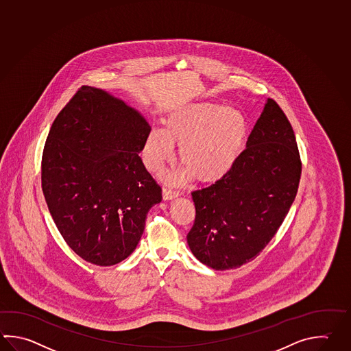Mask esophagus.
I'll return each instance as SVG.
<instances>
[{
    "label": "esophagus",
    "instance_id": "34e87169",
    "mask_svg": "<svg viewBox=\"0 0 351 351\" xmlns=\"http://www.w3.org/2000/svg\"><path fill=\"white\" fill-rule=\"evenodd\" d=\"M178 196H179L178 191H175V190H172V189H167V187L162 189V199H164V200H173V199H176Z\"/></svg>",
    "mask_w": 351,
    "mask_h": 351
}]
</instances>
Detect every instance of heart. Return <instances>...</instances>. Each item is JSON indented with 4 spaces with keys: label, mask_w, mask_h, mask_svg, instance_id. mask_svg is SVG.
Listing matches in <instances>:
<instances>
[{
    "label": "heart",
    "mask_w": 351,
    "mask_h": 351,
    "mask_svg": "<svg viewBox=\"0 0 351 351\" xmlns=\"http://www.w3.org/2000/svg\"><path fill=\"white\" fill-rule=\"evenodd\" d=\"M247 137V121L240 110L217 104L195 102L175 108L162 120V130H151L143 143L145 165L158 172L173 160L179 146L178 171L162 179L179 184L193 176L210 184L223 179L237 165Z\"/></svg>",
    "instance_id": "obj_1"
}]
</instances>
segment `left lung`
I'll return each instance as SVG.
<instances>
[{"mask_svg":"<svg viewBox=\"0 0 351 351\" xmlns=\"http://www.w3.org/2000/svg\"><path fill=\"white\" fill-rule=\"evenodd\" d=\"M300 175L293 128L267 99L234 169L193 193L196 216L187 243L193 256L220 271L256 258L293 205Z\"/></svg>","mask_w":351,"mask_h":351,"instance_id":"1","label":"left lung"}]
</instances>
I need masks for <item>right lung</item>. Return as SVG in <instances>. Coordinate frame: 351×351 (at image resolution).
<instances>
[{
	"label": "right lung",
	"instance_id": "1",
	"mask_svg": "<svg viewBox=\"0 0 351 351\" xmlns=\"http://www.w3.org/2000/svg\"><path fill=\"white\" fill-rule=\"evenodd\" d=\"M150 125L111 93L82 86L51 126L43 155V191L64 241L99 266L129 258L161 187L140 152Z\"/></svg>",
	"mask_w": 351,
	"mask_h": 351
}]
</instances>
